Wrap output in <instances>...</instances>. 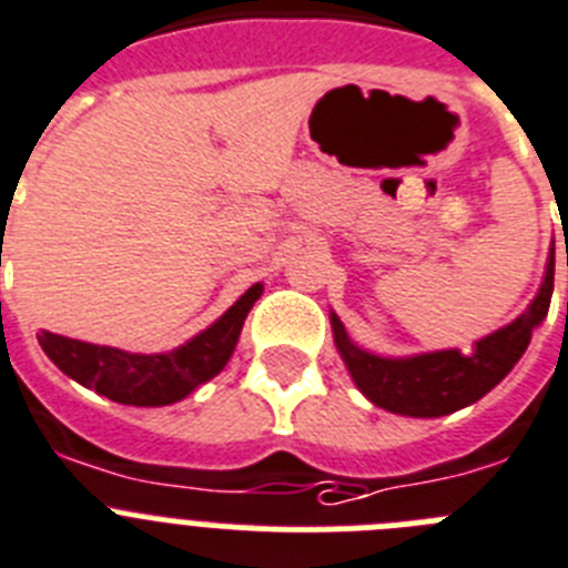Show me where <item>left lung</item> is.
Instances as JSON below:
<instances>
[{
  "label": "left lung",
  "instance_id": "1",
  "mask_svg": "<svg viewBox=\"0 0 568 568\" xmlns=\"http://www.w3.org/2000/svg\"><path fill=\"white\" fill-rule=\"evenodd\" d=\"M551 288H555V248L549 254L546 280L535 303L515 323L471 345V352L452 348V352L406 359L374 357L348 339L337 314H332L334 343L357 388L374 406L408 417H443L480 400L483 394L491 392L515 368L529 345L535 325L544 323L549 314Z\"/></svg>",
  "mask_w": 568,
  "mask_h": 568
}]
</instances>
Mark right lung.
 I'll list each match as a JSON object with an SVG mask.
<instances>
[{
	"label": "right lung",
	"mask_w": 568,
	"mask_h": 568,
	"mask_svg": "<svg viewBox=\"0 0 568 568\" xmlns=\"http://www.w3.org/2000/svg\"><path fill=\"white\" fill-rule=\"evenodd\" d=\"M260 294L263 285H251L211 328L171 354H128L51 332L39 334V345L57 363L59 372L108 400L125 406H168L223 372Z\"/></svg>",
	"instance_id": "right-lung-1"
}]
</instances>
